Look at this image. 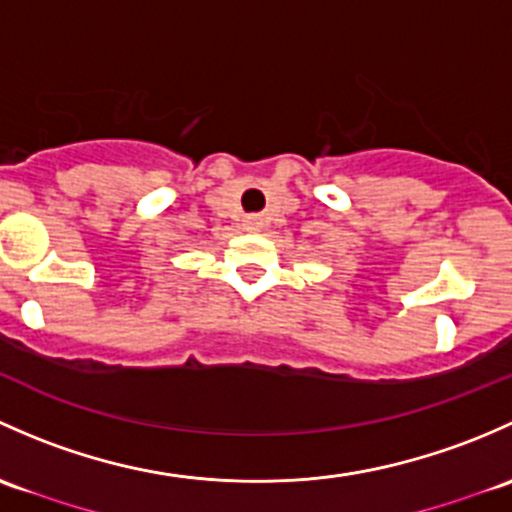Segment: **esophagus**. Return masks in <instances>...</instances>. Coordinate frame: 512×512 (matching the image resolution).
<instances>
[{"label": "esophagus", "instance_id": "obj_1", "mask_svg": "<svg viewBox=\"0 0 512 512\" xmlns=\"http://www.w3.org/2000/svg\"><path fill=\"white\" fill-rule=\"evenodd\" d=\"M261 226H263V221L258 217H246L244 219V229L246 231H261Z\"/></svg>", "mask_w": 512, "mask_h": 512}]
</instances>
